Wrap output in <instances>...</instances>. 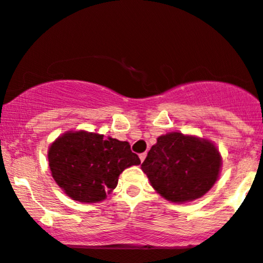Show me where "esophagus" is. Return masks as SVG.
I'll return each mask as SVG.
<instances>
[{
  "instance_id": "34e87169",
  "label": "esophagus",
  "mask_w": 263,
  "mask_h": 263,
  "mask_svg": "<svg viewBox=\"0 0 263 263\" xmlns=\"http://www.w3.org/2000/svg\"><path fill=\"white\" fill-rule=\"evenodd\" d=\"M146 156H147L146 152H143V154H140V160H141V162H143V161H145Z\"/></svg>"
}]
</instances>
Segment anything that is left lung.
Instances as JSON below:
<instances>
[{
	"label": "left lung",
	"mask_w": 263,
	"mask_h": 263,
	"mask_svg": "<svg viewBox=\"0 0 263 263\" xmlns=\"http://www.w3.org/2000/svg\"><path fill=\"white\" fill-rule=\"evenodd\" d=\"M141 166L156 191L182 203L200 198L215 184L221 156L209 141L172 132L157 138Z\"/></svg>",
	"instance_id": "left-lung-1"
}]
</instances>
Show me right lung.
<instances>
[{
	"mask_svg": "<svg viewBox=\"0 0 263 263\" xmlns=\"http://www.w3.org/2000/svg\"><path fill=\"white\" fill-rule=\"evenodd\" d=\"M48 162L52 177L66 195L91 203L105 200L123 170L141 161L126 141L79 131L67 132L52 143Z\"/></svg>",
	"mask_w": 263,
	"mask_h": 263,
	"instance_id": "right-lung-1",
	"label": "right lung"
}]
</instances>
